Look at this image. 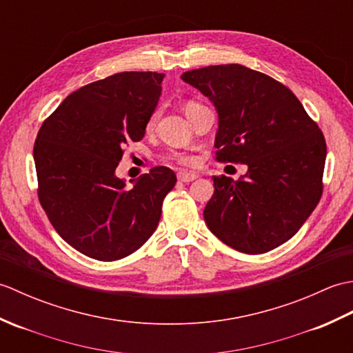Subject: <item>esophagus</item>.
Returning a JSON list of instances; mask_svg holds the SVG:
<instances>
[{"instance_id": "obj_1", "label": "esophagus", "mask_w": 353, "mask_h": 353, "mask_svg": "<svg viewBox=\"0 0 353 353\" xmlns=\"http://www.w3.org/2000/svg\"><path fill=\"white\" fill-rule=\"evenodd\" d=\"M177 179H179V181H181V182L188 183V182L196 181L197 174H196V172H191V171H181V172H177Z\"/></svg>"}]
</instances>
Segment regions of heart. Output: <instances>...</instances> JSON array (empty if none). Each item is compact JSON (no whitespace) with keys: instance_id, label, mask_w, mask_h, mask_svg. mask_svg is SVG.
Listing matches in <instances>:
<instances>
[{"instance_id":"heart-1","label":"heart","mask_w":353,"mask_h":353,"mask_svg":"<svg viewBox=\"0 0 353 353\" xmlns=\"http://www.w3.org/2000/svg\"><path fill=\"white\" fill-rule=\"evenodd\" d=\"M196 104H197V103H188V104H186V106H185V110L192 108V106H196ZM150 124H153V118H152V121H150ZM177 161L181 162V163H183V165H191V163H194L192 157H186V156H185V157H179Z\"/></svg>"}]
</instances>
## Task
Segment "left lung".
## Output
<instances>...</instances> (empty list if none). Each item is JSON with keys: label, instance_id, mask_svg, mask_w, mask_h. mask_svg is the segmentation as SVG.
<instances>
[{"label": "left lung", "instance_id": "8db88e82", "mask_svg": "<svg viewBox=\"0 0 353 353\" xmlns=\"http://www.w3.org/2000/svg\"><path fill=\"white\" fill-rule=\"evenodd\" d=\"M181 79L215 106L216 159L247 165L238 181L212 177L215 191L203 211L209 230L243 253L276 249L321 197L323 133L287 86L244 65L205 66Z\"/></svg>", "mask_w": 353, "mask_h": 353}]
</instances>
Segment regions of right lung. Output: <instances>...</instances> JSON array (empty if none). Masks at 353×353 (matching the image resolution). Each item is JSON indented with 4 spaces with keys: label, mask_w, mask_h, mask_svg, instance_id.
<instances>
[{
    "label": "right lung",
    "mask_w": 353,
    "mask_h": 353,
    "mask_svg": "<svg viewBox=\"0 0 353 353\" xmlns=\"http://www.w3.org/2000/svg\"><path fill=\"white\" fill-rule=\"evenodd\" d=\"M163 74L118 72L66 97L41 127L33 157L39 200L52 228L86 256L117 261L153 235L174 171L153 167L127 188L123 148L141 141L159 103Z\"/></svg>",
    "instance_id": "obj_1"
}]
</instances>
